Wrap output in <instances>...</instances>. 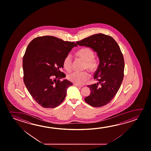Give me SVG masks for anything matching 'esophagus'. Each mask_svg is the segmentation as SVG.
Wrapping results in <instances>:
<instances>
[{
	"instance_id": "esophagus-1",
	"label": "esophagus",
	"mask_w": 151,
	"mask_h": 151,
	"mask_svg": "<svg viewBox=\"0 0 151 151\" xmlns=\"http://www.w3.org/2000/svg\"><path fill=\"white\" fill-rule=\"evenodd\" d=\"M74 85L75 86L78 87H82V86L81 85H77V84H74Z\"/></svg>"
}]
</instances>
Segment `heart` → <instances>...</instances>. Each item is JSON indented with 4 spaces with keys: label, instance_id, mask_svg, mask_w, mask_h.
Segmentation results:
<instances>
[{
    "label": "heart",
    "instance_id": "heart-1",
    "mask_svg": "<svg viewBox=\"0 0 151 151\" xmlns=\"http://www.w3.org/2000/svg\"><path fill=\"white\" fill-rule=\"evenodd\" d=\"M77 56L85 60L84 69H87L91 73L96 72L99 67V63L94 57L95 53L93 50L88 47H85L79 50L76 52ZM73 59L72 56L68 54L63 60V66L67 71L72 69ZM89 77L88 72L85 70L83 72H74L67 75V79L70 82L77 85H82L87 81Z\"/></svg>",
    "mask_w": 151,
    "mask_h": 151
}]
</instances>
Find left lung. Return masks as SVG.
Segmentation results:
<instances>
[{"mask_svg": "<svg viewBox=\"0 0 151 151\" xmlns=\"http://www.w3.org/2000/svg\"><path fill=\"white\" fill-rule=\"evenodd\" d=\"M76 43L91 47L99 58L94 76L99 83L87 86L91 93L85 101L91 106H104L114 99L123 82L125 66L123 54L114 38L103 34L91 35Z\"/></svg>", "mask_w": 151, "mask_h": 151, "instance_id": "left-lung-1", "label": "left lung"}]
</instances>
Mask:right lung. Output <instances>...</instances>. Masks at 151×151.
I'll return each mask as SVG.
<instances>
[{"label":"right lung","mask_w":151,"mask_h":151,"mask_svg":"<svg viewBox=\"0 0 151 151\" xmlns=\"http://www.w3.org/2000/svg\"><path fill=\"white\" fill-rule=\"evenodd\" d=\"M75 42L64 41L51 36L32 40L23 56V79L32 98L44 108H55L64 101L67 89L73 84L60 78L66 76L60 69L63 60Z\"/></svg>","instance_id":"right-lung-1"}]
</instances>
